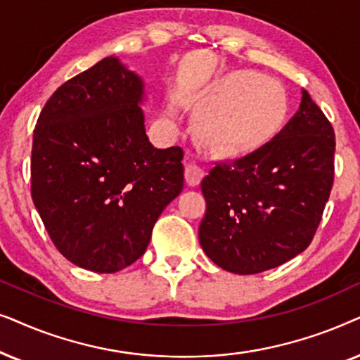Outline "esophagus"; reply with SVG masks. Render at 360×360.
<instances>
[{
    "label": "esophagus",
    "mask_w": 360,
    "mask_h": 360,
    "mask_svg": "<svg viewBox=\"0 0 360 360\" xmlns=\"http://www.w3.org/2000/svg\"><path fill=\"white\" fill-rule=\"evenodd\" d=\"M184 176H186V183L194 188V186H199L200 181H202L204 171L195 165H188V166H186Z\"/></svg>",
    "instance_id": "esophagus-1"
}]
</instances>
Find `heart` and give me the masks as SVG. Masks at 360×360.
<instances>
[{"label": "heart", "mask_w": 360, "mask_h": 360, "mask_svg": "<svg viewBox=\"0 0 360 360\" xmlns=\"http://www.w3.org/2000/svg\"><path fill=\"white\" fill-rule=\"evenodd\" d=\"M198 115L195 130L200 140L224 155H237L257 150L280 131L288 115V100L276 80L237 70L205 89Z\"/></svg>", "instance_id": "obj_1"}]
</instances>
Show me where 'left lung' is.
Masks as SVG:
<instances>
[{"label":"left lung","mask_w":360,"mask_h":360,"mask_svg":"<svg viewBox=\"0 0 360 360\" xmlns=\"http://www.w3.org/2000/svg\"><path fill=\"white\" fill-rule=\"evenodd\" d=\"M333 124L303 90L285 128L250 155L219 161L202 179L199 242L215 265L255 275L308 248L334 183Z\"/></svg>","instance_id":"left-lung-1"}]
</instances>
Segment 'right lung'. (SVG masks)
<instances>
[{"label": "right lung", "mask_w": 360, "mask_h": 360, "mask_svg": "<svg viewBox=\"0 0 360 360\" xmlns=\"http://www.w3.org/2000/svg\"><path fill=\"white\" fill-rule=\"evenodd\" d=\"M141 100L140 77L105 57L62 84L37 118L32 200L57 250L85 270L136 262L183 191V148L151 145Z\"/></svg>", "instance_id": "add662e5"}]
</instances>
